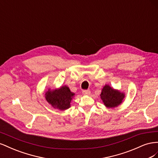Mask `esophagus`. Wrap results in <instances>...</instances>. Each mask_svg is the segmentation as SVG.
<instances>
[{
	"instance_id": "obj_1",
	"label": "esophagus",
	"mask_w": 158,
	"mask_h": 158,
	"mask_svg": "<svg viewBox=\"0 0 158 158\" xmlns=\"http://www.w3.org/2000/svg\"><path fill=\"white\" fill-rule=\"evenodd\" d=\"M82 94L84 95H89L90 94V90L89 89H85L82 91Z\"/></svg>"
}]
</instances>
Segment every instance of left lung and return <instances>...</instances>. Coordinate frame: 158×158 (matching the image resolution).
Here are the masks:
<instances>
[{"label":"left lung","mask_w":158,"mask_h":158,"mask_svg":"<svg viewBox=\"0 0 158 158\" xmlns=\"http://www.w3.org/2000/svg\"><path fill=\"white\" fill-rule=\"evenodd\" d=\"M125 94L119 90L114 89L109 85H106L102 90L100 97L106 107L108 108H114L121 104Z\"/></svg>","instance_id":"left-lung-1"}]
</instances>
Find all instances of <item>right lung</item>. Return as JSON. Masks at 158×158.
<instances>
[{
    "label": "right lung",
    "instance_id": "right-lung-1",
    "mask_svg": "<svg viewBox=\"0 0 158 158\" xmlns=\"http://www.w3.org/2000/svg\"><path fill=\"white\" fill-rule=\"evenodd\" d=\"M74 95V93L71 92L68 86L63 85L58 89H49L45 92V98L54 108L64 111L70 107V102Z\"/></svg>",
    "mask_w": 158,
    "mask_h": 158
}]
</instances>
